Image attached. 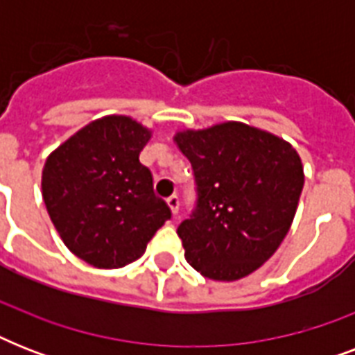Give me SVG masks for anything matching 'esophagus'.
<instances>
[{"mask_svg": "<svg viewBox=\"0 0 355 355\" xmlns=\"http://www.w3.org/2000/svg\"><path fill=\"white\" fill-rule=\"evenodd\" d=\"M167 206L171 208V214L177 217L178 214V206H180V200H178V195H171L169 199H167Z\"/></svg>", "mask_w": 355, "mask_h": 355, "instance_id": "obj_1", "label": "esophagus"}]
</instances>
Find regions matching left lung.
<instances>
[{
    "label": "left lung",
    "mask_w": 355,
    "mask_h": 355,
    "mask_svg": "<svg viewBox=\"0 0 355 355\" xmlns=\"http://www.w3.org/2000/svg\"><path fill=\"white\" fill-rule=\"evenodd\" d=\"M191 162L197 206L180 223L186 259L200 275L234 282L259 269L291 228L304 188L291 144L239 121L175 134Z\"/></svg>",
    "instance_id": "left-lung-1"
}]
</instances>
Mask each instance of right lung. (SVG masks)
<instances>
[{
  "label": "right lung",
  "mask_w": 355,
  "mask_h": 355,
  "mask_svg": "<svg viewBox=\"0 0 355 355\" xmlns=\"http://www.w3.org/2000/svg\"><path fill=\"white\" fill-rule=\"evenodd\" d=\"M150 130L128 116L88 123L47 156L42 197L64 245L97 269L138 259L171 210L139 164Z\"/></svg>",
  "instance_id": "right-lung-1"
}]
</instances>
